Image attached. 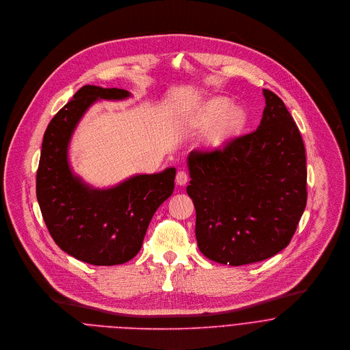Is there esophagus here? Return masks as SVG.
Returning <instances> with one entry per match:
<instances>
[{
	"instance_id": "esophagus-1",
	"label": "esophagus",
	"mask_w": 350,
	"mask_h": 350,
	"mask_svg": "<svg viewBox=\"0 0 350 350\" xmlns=\"http://www.w3.org/2000/svg\"><path fill=\"white\" fill-rule=\"evenodd\" d=\"M187 182H189V174H187V171H186V170L178 171V174H176V185L183 186V185H186Z\"/></svg>"
}]
</instances>
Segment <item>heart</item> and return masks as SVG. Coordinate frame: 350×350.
Returning a JSON list of instances; mask_svg holds the SVG:
<instances>
[{
    "instance_id": "b5f03b06",
    "label": "heart",
    "mask_w": 350,
    "mask_h": 350,
    "mask_svg": "<svg viewBox=\"0 0 350 350\" xmlns=\"http://www.w3.org/2000/svg\"><path fill=\"white\" fill-rule=\"evenodd\" d=\"M245 111L240 106H231L228 99L217 98L211 100L202 114L201 123L211 126L208 130V144L220 146L237 134L245 123Z\"/></svg>"
}]
</instances>
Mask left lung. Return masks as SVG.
<instances>
[{"instance_id":"1","label":"left lung","mask_w":350,"mask_h":350,"mask_svg":"<svg viewBox=\"0 0 350 350\" xmlns=\"http://www.w3.org/2000/svg\"><path fill=\"white\" fill-rule=\"evenodd\" d=\"M263 96L255 131L187 157L198 248L223 265H248L284 250L307 205L301 134L275 94L263 90Z\"/></svg>"}]
</instances>
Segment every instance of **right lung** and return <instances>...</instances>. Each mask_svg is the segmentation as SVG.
Returning a JSON list of instances; mask_svg holds the SVG:
<instances>
[{
    "mask_svg": "<svg viewBox=\"0 0 350 350\" xmlns=\"http://www.w3.org/2000/svg\"><path fill=\"white\" fill-rule=\"evenodd\" d=\"M129 96L124 90L84 85L51 119L42 142L36 198L46 227L61 250L96 266L120 265L138 254L154 212L175 186L172 167L111 189H94L72 172L68 148L81 117L98 99Z\"/></svg>",
    "mask_w": 350,
    "mask_h": 350,
    "instance_id": "add662e5",
    "label": "right lung"
}]
</instances>
